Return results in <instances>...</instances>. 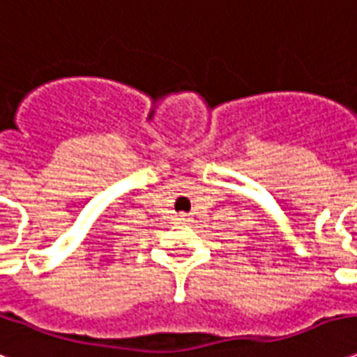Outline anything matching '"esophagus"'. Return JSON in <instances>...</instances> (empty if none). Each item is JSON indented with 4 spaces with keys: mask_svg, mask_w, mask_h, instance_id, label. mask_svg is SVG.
<instances>
[{
    "mask_svg": "<svg viewBox=\"0 0 357 357\" xmlns=\"http://www.w3.org/2000/svg\"><path fill=\"white\" fill-rule=\"evenodd\" d=\"M176 219H178V221H185L187 215H185V213H179V215H178V218H176Z\"/></svg>",
    "mask_w": 357,
    "mask_h": 357,
    "instance_id": "1",
    "label": "esophagus"
}]
</instances>
